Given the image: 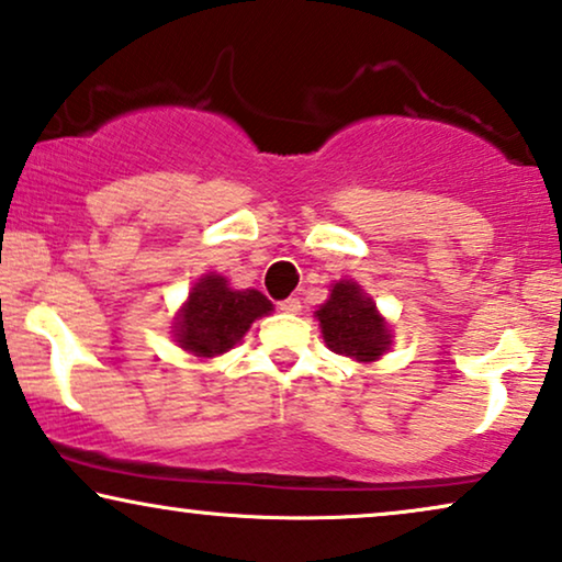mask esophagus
Segmentation results:
<instances>
[{"label": "esophagus", "instance_id": "34e87169", "mask_svg": "<svg viewBox=\"0 0 562 562\" xmlns=\"http://www.w3.org/2000/svg\"><path fill=\"white\" fill-rule=\"evenodd\" d=\"M279 310L286 312V315H296V312H302V302L294 296H289V299H283V302H279Z\"/></svg>", "mask_w": 562, "mask_h": 562}]
</instances>
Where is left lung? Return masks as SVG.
Returning <instances> with one entry per match:
<instances>
[{"instance_id": "8db88e82", "label": "left lung", "mask_w": 562, "mask_h": 562, "mask_svg": "<svg viewBox=\"0 0 562 562\" xmlns=\"http://www.w3.org/2000/svg\"><path fill=\"white\" fill-rule=\"evenodd\" d=\"M315 317L319 319L327 348L348 359L361 363L376 361L379 356L387 353L392 344L387 323L356 281L333 283L330 299L319 304Z\"/></svg>"}]
</instances>
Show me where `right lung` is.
Here are the masks:
<instances>
[{
    "mask_svg": "<svg viewBox=\"0 0 562 562\" xmlns=\"http://www.w3.org/2000/svg\"><path fill=\"white\" fill-rule=\"evenodd\" d=\"M273 304L255 289H232L218 273L201 276L175 319V340L199 359H214L235 348L258 317Z\"/></svg>",
    "mask_w": 562,
    "mask_h": 562,
    "instance_id": "obj_1",
    "label": "right lung"
}]
</instances>
